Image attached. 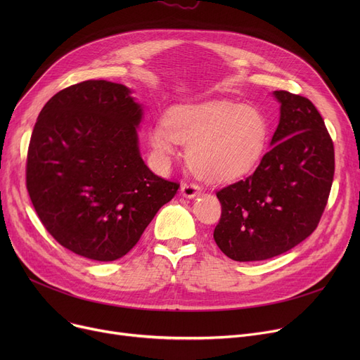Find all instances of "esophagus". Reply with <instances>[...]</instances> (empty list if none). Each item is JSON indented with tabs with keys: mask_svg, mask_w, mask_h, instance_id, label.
Listing matches in <instances>:
<instances>
[{
	"mask_svg": "<svg viewBox=\"0 0 360 360\" xmlns=\"http://www.w3.org/2000/svg\"><path fill=\"white\" fill-rule=\"evenodd\" d=\"M201 193V188L195 182H185L181 185V194L186 198H194Z\"/></svg>",
	"mask_w": 360,
	"mask_h": 360,
	"instance_id": "esophagus-1",
	"label": "esophagus"
}]
</instances>
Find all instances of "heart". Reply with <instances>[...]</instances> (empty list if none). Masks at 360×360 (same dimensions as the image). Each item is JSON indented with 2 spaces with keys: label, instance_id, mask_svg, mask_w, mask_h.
<instances>
[{
  "label": "heart",
  "instance_id": "heart-1",
  "mask_svg": "<svg viewBox=\"0 0 360 360\" xmlns=\"http://www.w3.org/2000/svg\"><path fill=\"white\" fill-rule=\"evenodd\" d=\"M148 140L162 158L175 155L176 141L188 144L186 160L197 175L229 181L247 174L262 158L269 121L259 109L232 102L179 105L151 125Z\"/></svg>",
  "mask_w": 360,
  "mask_h": 360
}]
</instances>
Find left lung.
<instances>
[{
	"label": "left lung",
	"mask_w": 360,
	"mask_h": 360,
	"mask_svg": "<svg viewBox=\"0 0 360 360\" xmlns=\"http://www.w3.org/2000/svg\"><path fill=\"white\" fill-rule=\"evenodd\" d=\"M280 122L271 148L247 179L216 193L221 216L214 228L220 251L235 261H261L296 247L324 213L334 178V144L314 103L274 91Z\"/></svg>",
	"instance_id": "8db88e82"
}]
</instances>
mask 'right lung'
Returning a JSON list of instances; mask_svg holds the SVG:
<instances>
[{"label":"right lung","mask_w":360,"mask_h":360,"mask_svg":"<svg viewBox=\"0 0 360 360\" xmlns=\"http://www.w3.org/2000/svg\"><path fill=\"white\" fill-rule=\"evenodd\" d=\"M124 84L87 80L52 96L34 124L26 186L52 238L74 254L115 261L129 252L179 184L140 156L143 110Z\"/></svg>","instance_id":"right-lung-1"}]
</instances>
